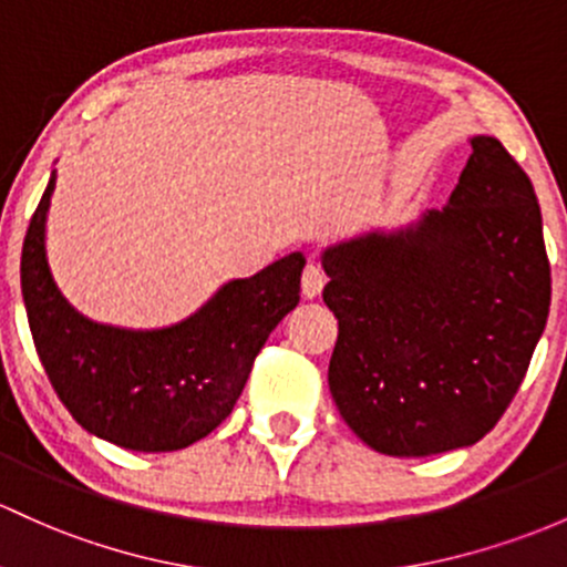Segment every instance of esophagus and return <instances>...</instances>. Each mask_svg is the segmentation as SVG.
<instances>
[{
    "label": "esophagus",
    "mask_w": 567,
    "mask_h": 567,
    "mask_svg": "<svg viewBox=\"0 0 567 567\" xmlns=\"http://www.w3.org/2000/svg\"><path fill=\"white\" fill-rule=\"evenodd\" d=\"M324 284H327L324 270H321L316 261L306 265V270H302V297H306V300H313V297L321 295Z\"/></svg>",
    "instance_id": "1"
}]
</instances>
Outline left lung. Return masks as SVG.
<instances>
[{
  "label": "left lung",
  "mask_w": 567,
  "mask_h": 567,
  "mask_svg": "<svg viewBox=\"0 0 567 567\" xmlns=\"http://www.w3.org/2000/svg\"><path fill=\"white\" fill-rule=\"evenodd\" d=\"M441 210L321 254L338 319L330 392L375 452L430 456L481 441L527 373L551 302L538 197L495 137Z\"/></svg>",
  "instance_id": "1"
}]
</instances>
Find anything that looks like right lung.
Instances as JSON below:
<instances>
[{
    "instance_id": "1",
    "label": "right lung",
    "mask_w": 567,
    "mask_h": 567,
    "mask_svg": "<svg viewBox=\"0 0 567 567\" xmlns=\"http://www.w3.org/2000/svg\"><path fill=\"white\" fill-rule=\"evenodd\" d=\"M56 173L29 221L21 291L42 368L91 435L132 452H178L213 432L246 386L254 359L300 302V251L224 284L203 308L159 330L100 324L70 306L45 254Z\"/></svg>"
}]
</instances>
